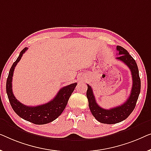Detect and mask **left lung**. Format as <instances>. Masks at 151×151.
<instances>
[{
    "instance_id": "8db88e82",
    "label": "left lung",
    "mask_w": 151,
    "mask_h": 151,
    "mask_svg": "<svg viewBox=\"0 0 151 151\" xmlns=\"http://www.w3.org/2000/svg\"><path fill=\"white\" fill-rule=\"evenodd\" d=\"M116 49L118 51V55H120L116 59L122 61L130 69L132 75L133 86L130 96L124 103L111 109H105L98 105L93 94L92 89L90 85L88 84L86 95L88 99L89 107L94 117L99 122L103 124H116L128 118L135 109L141 89V81L139 76L138 68L134 59L122 46H117Z\"/></svg>"
}]
</instances>
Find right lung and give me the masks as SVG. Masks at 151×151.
<instances>
[{"mask_svg":"<svg viewBox=\"0 0 151 151\" xmlns=\"http://www.w3.org/2000/svg\"><path fill=\"white\" fill-rule=\"evenodd\" d=\"M27 49L28 48H24L20 52L16 61L13 63L6 83V91L12 109L20 118L35 124H47L52 122L61 115L66 107L69 98L77 83H75L63 87L52 101L46 104L34 107L23 105L16 99L13 94L12 77L15 67Z\"/></svg>","mask_w":151,"mask_h":151,"instance_id":"obj_1","label":"right lung"}]
</instances>
